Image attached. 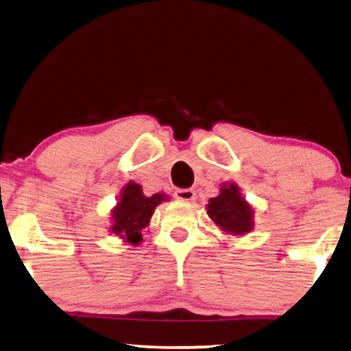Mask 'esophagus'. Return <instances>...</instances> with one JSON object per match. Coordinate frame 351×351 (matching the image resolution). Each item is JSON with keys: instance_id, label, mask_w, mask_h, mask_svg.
<instances>
[{"instance_id": "esophagus-1", "label": "esophagus", "mask_w": 351, "mask_h": 351, "mask_svg": "<svg viewBox=\"0 0 351 351\" xmlns=\"http://www.w3.org/2000/svg\"><path fill=\"white\" fill-rule=\"evenodd\" d=\"M174 195L176 199H179L182 202H193L195 199V191L194 189H177Z\"/></svg>"}]
</instances>
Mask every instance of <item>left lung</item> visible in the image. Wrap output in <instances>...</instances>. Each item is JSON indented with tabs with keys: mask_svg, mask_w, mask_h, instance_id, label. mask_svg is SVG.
<instances>
[{
	"mask_svg": "<svg viewBox=\"0 0 351 351\" xmlns=\"http://www.w3.org/2000/svg\"><path fill=\"white\" fill-rule=\"evenodd\" d=\"M208 216L220 230L232 236H243L253 230L254 211L242 197L241 189L234 183L223 185L220 194L208 202Z\"/></svg>",
	"mask_w": 351,
	"mask_h": 351,
	"instance_id": "left-lung-1",
	"label": "left lung"
}]
</instances>
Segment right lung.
I'll return each instance as SVG.
<instances>
[{
	"label": "right lung",
	"mask_w": 351,
	"mask_h": 351,
	"mask_svg": "<svg viewBox=\"0 0 351 351\" xmlns=\"http://www.w3.org/2000/svg\"><path fill=\"white\" fill-rule=\"evenodd\" d=\"M166 199L168 197L165 194H154L151 197H146L140 185L129 182L123 188L119 204L110 214L112 216L110 232L119 236L125 243L137 247L143 241L141 231L149 223L154 210Z\"/></svg>",
	"instance_id": "obj_1"
}]
</instances>
